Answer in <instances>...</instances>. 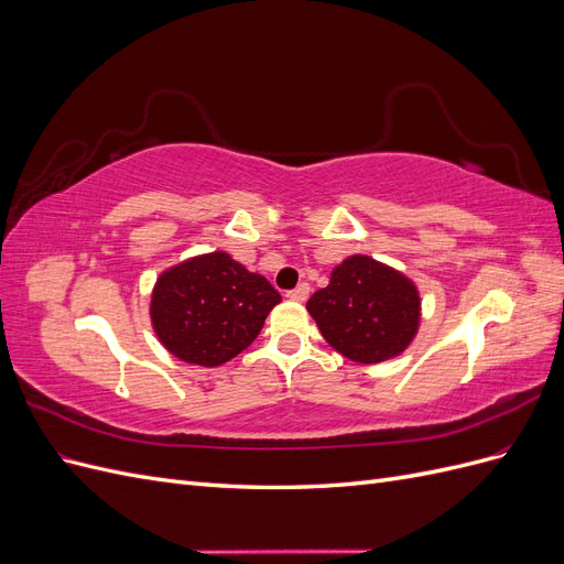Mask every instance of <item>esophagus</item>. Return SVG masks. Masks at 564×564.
Instances as JSON below:
<instances>
[{
  "label": "esophagus",
  "mask_w": 564,
  "mask_h": 564,
  "mask_svg": "<svg viewBox=\"0 0 564 564\" xmlns=\"http://www.w3.org/2000/svg\"><path fill=\"white\" fill-rule=\"evenodd\" d=\"M308 294H311L308 282H301L296 289H292V292H286V299L289 301H296V303H303L305 299H308Z\"/></svg>",
  "instance_id": "1"
}]
</instances>
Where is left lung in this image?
I'll return each mask as SVG.
<instances>
[{
  "instance_id": "8db88e82",
  "label": "left lung",
  "mask_w": 564,
  "mask_h": 564,
  "mask_svg": "<svg viewBox=\"0 0 564 564\" xmlns=\"http://www.w3.org/2000/svg\"><path fill=\"white\" fill-rule=\"evenodd\" d=\"M324 340L348 360L379 365L402 355L421 324V296L404 272L352 253L308 301Z\"/></svg>"
}]
</instances>
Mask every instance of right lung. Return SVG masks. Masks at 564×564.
I'll use <instances>...</instances> for the list:
<instances>
[{"label": "right lung", "mask_w": 564, "mask_h": 564, "mask_svg": "<svg viewBox=\"0 0 564 564\" xmlns=\"http://www.w3.org/2000/svg\"><path fill=\"white\" fill-rule=\"evenodd\" d=\"M280 301L259 272L226 251H212L162 272L150 296V319L160 344L178 360L218 367L253 344Z\"/></svg>", "instance_id": "add662e5"}]
</instances>
